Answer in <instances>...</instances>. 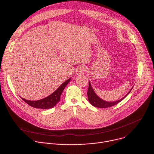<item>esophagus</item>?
<instances>
[{
  "label": "esophagus",
  "mask_w": 154,
  "mask_h": 154,
  "mask_svg": "<svg viewBox=\"0 0 154 154\" xmlns=\"http://www.w3.org/2000/svg\"><path fill=\"white\" fill-rule=\"evenodd\" d=\"M85 71V68L84 66H80L79 68H77L76 72L78 75H82L84 74Z\"/></svg>",
  "instance_id": "34e87169"
}]
</instances>
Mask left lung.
I'll return each mask as SVG.
<instances>
[{
  "label": "left lung",
  "mask_w": 154,
  "mask_h": 154,
  "mask_svg": "<svg viewBox=\"0 0 154 154\" xmlns=\"http://www.w3.org/2000/svg\"><path fill=\"white\" fill-rule=\"evenodd\" d=\"M131 89L124 97H122L121 99H120L119 100H117L115 102H106V101L103 100L100 98H99L96 94V93H94V90H93L92 87L91 86L90 82H89V86H88V92H87V95H88V98L89 102L93 106L97 107V108H108V107H111L112 106H114V105L118 104V103H119L121 101H122L130 93Z\"/></svg>",
  "instance_id": "obj_1"
}]
</instances>
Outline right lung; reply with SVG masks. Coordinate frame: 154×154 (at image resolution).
Masks as SVG:
<instances>
[{
    "label": "right lung",
    "mask_w": 154,
    "mask_h": 154,
    "mask_svg": "<svg viewBox=\"0 0 154 154\" xmlns=\"http://www.w3.org/2000/svg\"><path fill=\"white\" fill-rule=\"evenodd\" d=\"M70 80L71 78L62 83L55 92L42 99L36 101H30L23 98H22V99L26 102L28 105L34 108L41 109H49L52 108L58 103V101H60L61 94H62L64 88L68 85Z\"/></svg>",
    "instance_id": "1"
}]
</instances>
